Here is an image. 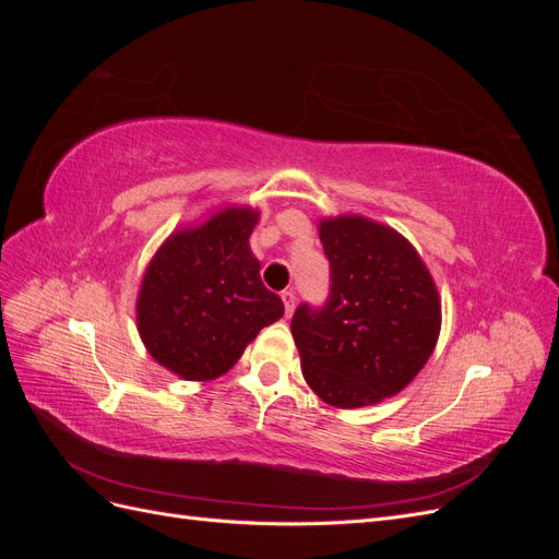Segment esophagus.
Returning <instances> with one entry per match:
<instances>
[{
    "label": "esophagus",
    "instance_id": "1",
    "mask_svg": "<svg viewBox=\"0 0 559 559\" xmlns=\"http://www.w3.org/2000/svg\"><path fill=\"white\" fill-rule=\"evenodd\" d=\"M282 300H284V314L292 317V312L296 308V294H294V289L282 292Z\"/></svg>",
    "mask_w": 559,
    "mask_h": 559
}]
</instances>
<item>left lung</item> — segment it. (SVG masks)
Segmentation results:
<instances>
[{
  "instance_id": "8db88e82",
  "label": "left lung",
  "mask_w": 559,
  "mask_h": 559,
  "mask_svg": "<svg viewBox=\"0 0 559 559\" xmlns=\"http://www.w3.org/2000/svg\"><path fill=\"white\" fill-rule=\"evenodd\" d=\"M329 298L300 302L292 333L317 396L359 408L394 396L427 364L441 302L427 265L392 228L361 216L321 222Z\"/></svg>"
}]
</instances>
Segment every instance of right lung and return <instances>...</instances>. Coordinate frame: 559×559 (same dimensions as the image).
Returning a JSON list of instances; mask_svg holds the SVG:
<instances>
[{
	"instance_id": "1",
	"label": "right lung",
	"mask_w": 559,
	"mask_h": 559,
	"mask_svg": "<svg viewBox=\"0 0 559 559\" xmlns=\"http://www.w3.org/2000/svg\"><path fill=\"white\" fill-rule=\"evenodd\" d=\"M257 222V212L230 207L173 235L146 267L140 335L151 357L183 380L226 373L247 343L284 314L247 242Z\"/></svg>"
}]
</instances>
